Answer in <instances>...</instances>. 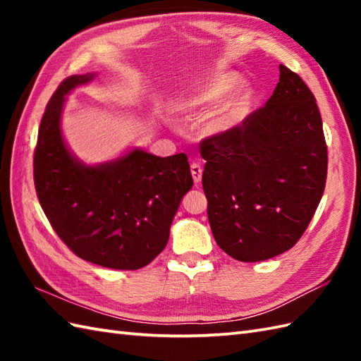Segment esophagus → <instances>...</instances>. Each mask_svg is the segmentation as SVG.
I'll list each match as a JSON object with an SVG mask.
<instances>
[{"mask_svg": "<svg viewBox=\"0 0 361 361\" xmlns=\"http://www.w3.org/2000/svg\"><path fill=\"white\" fill-rule=\"evenodd\" d=\"M190 173H192V178H194L195 185H198V183L202 181V175H203L202 166L198 164V163H192V164H190Z\"/></svg>", "mask_w": 361, "mask_h": 361, "instance_id": "1", "label": "esophagus"}]
</instances>
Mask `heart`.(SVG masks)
Segmentation results:
<instances>
[{
  "instance_id": "obj_1",
  "label": "heart",
  "mask_w": 361,
  "mask_h": 361,
  "mask_svg": "<svg viewBox=\"0 0 361 361\" xmlns=\"http://www.w3.org/2000/svg\"><path fill=\"white\" fill-rule=\"evenodd\" d=\"M237 83L239 75L235 73L211 74L195 83L192 90L175 104V113L186 121L208 119L206 128L211 135L231 133L247 119L252 101L251 88L247 83H240L235 89Z\"/></svg>"
}]
</instances>
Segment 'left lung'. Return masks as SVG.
Returning a JSON list of instances; mask_svg holds the SVG:
<instances>
[{
	"label": "left lung",
	"mask_w": 361,
	"mask_h": 361,
	"mask_svg": "<svg viewBox=\"0 0 361 361\" xmlns=\"http://www.w3.org/2000/svg\"><path fill=\"white\" fill-rule=\"evenodd\" d=\"M262 109L200 145L212 235L226 255L260 262L301 239L324 192L327 147L315 96L279 65Z\"/></svg>",
	"instance_id": "obj_1"
}]
</instances>
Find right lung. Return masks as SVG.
<instances>
[{
	"label": "right lung",
	"mask_w": 361,
	"mask_h": 361,
	"mask_svg": "<svg viewBox=\"0 0 361 361\" xmlns=\"http://www.w3.org/2000/svg\"><path fill=\"white\" fill-rule=\"evenodd\" d=\"M96 73L71 75L46 105L34 155L42 208L66 247L114 270H137L166 248L172 220L194 180L185 153L155 157L142 149L90 166L63 140L66 96Z\"/></svg>",
	"instance_id": "obj_1"
}]
</instances>
